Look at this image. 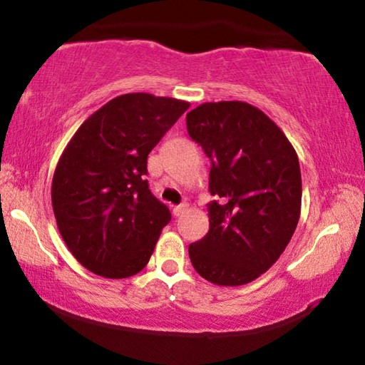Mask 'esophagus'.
I'll use <instances>...</instances> for the list:
<instances>
[{"label": "esophagus", "instance_id": "obj_1", "mask_svg": "<svg viewBox=\"0 0 365 365\" xmlns=\"http://www.w3.org/2000/svg\"><path fill=\"white\" fill-rule=\"evenodd\" d=\"M187 211H188V205H187V202H183V205L175 206L174 209H172V214H174L175 217H180V215H183Z\"/></svg>", "mask_w": 365, "mask_h": 365}]
</instances>
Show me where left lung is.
I'll return each instance as SVG.
<instances>
[{
	"label": "left lung",
	"mask_w": 365,
	"mask_h": 365,
	"mask_svg": "<svg viewBox=\"0 0 365 365\" xmlns=\"http://www.w3.org/2000/svg\"><path fill=\"white\" fill-rule=\"evenodd\" d=\"M191 140L212 160L209 232L188 255L202 279L246 285L274 265L301 214V170L293 145L245 101L202 103L187 114Z\"/></svg>",
	"instance_id": "left-lung-1"
}]
</instances>
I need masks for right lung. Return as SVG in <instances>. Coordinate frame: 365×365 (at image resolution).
I'll use <instances>...</instances> for the list:
<instances>
[{"instance_id": "right-lung-1", "label": "right lung", "mask_w": 365, "mask_h": 365, "mask_svg": "<svg viewBox=\"0 0 365 365\" xmlns=\"http://www.w3.org/2000/svg\"><path fill=\"white\" fill-rule=\"evenodd\" d=\"M188 108V101L150 93L115 96L64 148L53 175V211L85 269L106 279L145 269L170 222L145 180L148 154Z\"/></svg>"}]
</instances>
